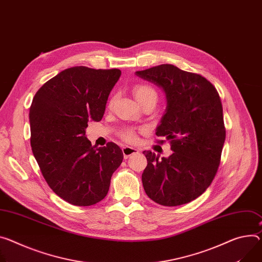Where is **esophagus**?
Wrapping results in <instances>:
<instances>
[{"label":"esophagus","mask_w":262,"mask_h":262,"mask_svg":"<svg viewBox=\"0 0 262 262\" xmlns=\"http://www.w3.org/2000/svg\"><path fill=\"white\" fill-rule=\"evenodd\" d=\"M122 152H123L124 159H127V158H129L132 155L137 154V152H138V149L133 148V147H129V146H124V147L122 148Z\"/></svg>","instance_id":"1"}]
</instances>
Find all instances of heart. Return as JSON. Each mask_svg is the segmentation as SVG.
Returning a JSON list of instances; mask_svg holds the SVG:
<instances>
[{"mask_svg":"<svg viewBox=\"0 0 262 262\" xmlns=\"http://www.w3.org/2000/svg\"><path fill=\"white\" fill-rule=\"evenodd\" d=\"M133 91H134L135 97L137 98V100L140 103H143L149 99L157 100V98H158V93H157L156 89L147 83H143V82L137 83V84H135ZM114 99H115V97H112L110 99L108 106H111L113 104ZM141 130H143V129L142 128L137 129L134 127H125L120 132L119 136H120V138L124 142H126V143H136V142L138 141V134Z\"/></svg>","mask_w":262,"mask_h":262,"instance_id":"1","label":"heart"}]
</instances>
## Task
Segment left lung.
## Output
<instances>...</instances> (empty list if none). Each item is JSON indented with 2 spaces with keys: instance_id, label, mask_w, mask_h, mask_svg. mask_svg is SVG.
<instances>
[{
  "instance_id": "8db88e82",
  "label": "left lung",
  "mask_w": 262,
  "mask_h": 262,
  "mask_svg": "<svg viewBox=\"0 0 262 262\" xmlns=\"http://www.w3.org/2000/svg\"><path fill=\"white\" fill-rule=\"evenodd\" d=\"M136 74L165 92L167 108L156 135L167 139L173 151L162 159L150 150L143 151L147 159L142 174L144 190L162 206L187 204L206 191L219 170L226 139L219 92L202 75L172 64Z\"/></svg>"
}]
</instances>
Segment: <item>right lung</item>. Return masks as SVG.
Returning <instances> with one entry per match:
<instances>
[{"label":"right lung","instance_id":"add662e5","mask_svg":"<svg viewBox=\"0 0 262 262\" xmlns=\"http://www.w3.org/2000/svg\"><path fill=\"white\" fill-rule=\"evenodd\" d=\"M119 69L69 68L47 81L32 100L29 119L33 156L47 184L63 201L92 206L102 201L121 165L117 144L95 148L85 137L91 120L100 121Z\"/></svg>","mask_w":262,"mask_h":262}]
</instances>
